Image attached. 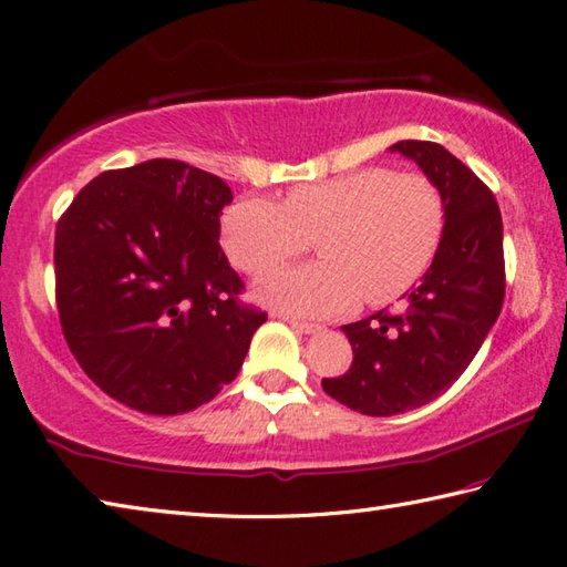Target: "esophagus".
Masks as SVG:
<instances>
[{
  "mask_svg": "<svg viewBox=\"0 0 567 567\" xmlns=\"http://www.w3.org/2000/svg\"><path fill=\"white\" fill-rule=\"evenodd\" d=\"M287 324H290L295 331H299V334H315V331H319L321 327L319 324H309V321H299V319H292V317H285Z\"/></svg>",
  "mask_w": 567,
  "mask_h": 567,
  "instance_id": "34e87169",
  "label": "esophagus"
}]
</instances>
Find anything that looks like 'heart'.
<instances>
[{
  "label": "heart",
  "mask_w": 567,
  "mask_h": 567,
  "mask_svg": "<svg viewBox=\"0 0 567 567\" xmlns=\"http://www.w3.org/2000/svg\"><path fill=\"white\" fill-rule=\"evenodd\" d=\"M445 230V202L425 174L369 166L305 184L285 204L243 196L224 216V246L240 270L262 275L309 248L321 260L272 272L258 297L280 312L327 317L363 297L385 305L401 297L430 260Z\"/></svg>",
  "instance_id": "1"
}]
</instances>
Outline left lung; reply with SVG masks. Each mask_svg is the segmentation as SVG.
Segmentation results:
<instances>
[{"instance_id": "left-lung-1", "label": "left lung", "mask_w": 567, "mask_h": 567, "mask_svg": "<svg viewBox=\"0 0 567 567\" xmlns=\"http://www.w3.org/2000/svg\"><path fill=\"white\" fill-rule=\"evenodd\" d=\"M391 152L413 159L445 202L435 258L403 315L379 312L341 327L351 369L321 388L363 415L415 410L460 379L504 305V226L494 194L442 144L403 140Z\"/></svg>"}]
</instances>
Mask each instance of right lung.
Returning <instances> with one entry per match:
<instances>
[{
	"mask_svg": "<svg viewBox=\"0 0 567 567\" xmlns=\"http://www.w3.org/2000/svg\"><path fill=\"white\" fill-rule=\"evenodd\" d=\"M233 202L218 176L176 159L103 172L55 226V302L97 388L147 415H182L236 379L268 315L240 305L218 246Z\"/></svg>",
	"mask_w": 567,
	"mask_h": 567,
	"instance_id": "obj_1",
	"label": "right lung"
}]
</instances>
